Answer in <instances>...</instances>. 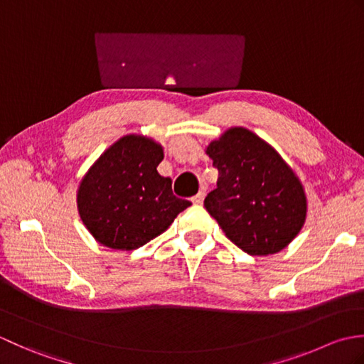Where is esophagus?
I'll return each instance as SVG.
<instances>
[{"label":"esophagus","instance_id":"1","mask_svg":"<svg viewBox=\"0 0 364 364\" xmlns=\"http://www.w3.org/2000/svg\"><path fill=\"white\" fill-rule=\"evenodd\" d=\"M191 200H192V203H194V205H202L203 200H205V192H198V194L192 197Z\"/></svg>","mask_w":364,"mask_h":364}]
</instances>
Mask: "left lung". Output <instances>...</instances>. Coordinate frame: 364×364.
Instances as JSON below:
<instances>
[{"instance_id": "8db88e82", "label": "left lung", "mask_w": 364, "mask_h": 364, "mask_svg": "<svg viewBox=\"0 0 364 364\" xmlns=\"http://www.w3.org/2000/svg\"><path fill=\"white\" fill-rule=\"evenodd\" d=\"M206 153L219 170L205 208L245 253L272 255L299 235L306 197L299 178L272 146L245 128H231Z\"/></svg>"}]
</instances>
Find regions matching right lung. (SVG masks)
Returning <instances> with one entry per match:
<instances>
[{"mask_svg": "<svg viewBox=\"0 0 364 364\" xmlns=\"http://www.w3.org/2000/svg\"><path fill=\"white\" fill-rule=\"evenodd\" d=\"M162 146L125 136L109 146L82 178L78 210L100 244L134 250L168 228L192 203L173 196L172 180L158 173Z\"/></svg>", "mask_w": 364, "mask_h": 364, "instance_id": "right-lung-1", "label": "right lung"}]
</instances>
